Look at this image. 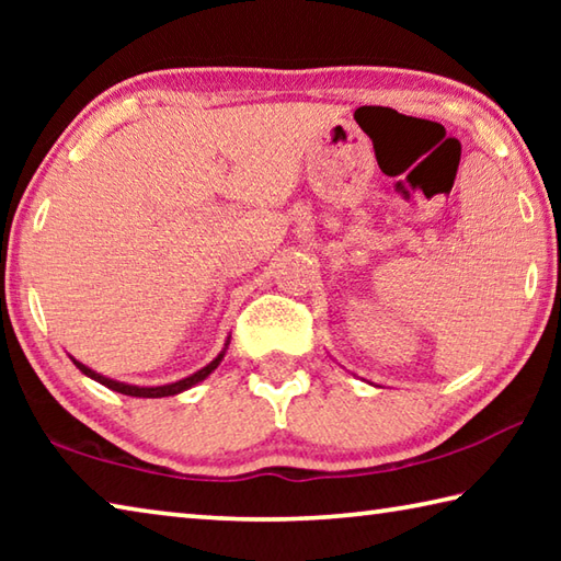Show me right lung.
Wrapping results in <instances>:
<instances>
[{"mask_svg": "<svg viewBox=\"0 0 561 561\" xmlns=\"http://www.w3.org/2000/svg\"><path fill=\"white\" fill-rule=\"evenodd\" d=\"M227 344H230V339H227ZM227 344H225V348L220 351V354H217V358H213L210 364H207L205 368H201V371H195L193 376L183 378V381L165 383V386H130V383H121V381H113V378H106V376H101V374H96V371H91V368H89V366H83L81 360H76V358H71V360H73L76 368H79L81 374H87L89 378H93V381H99L101 386L111 388V391L123 393V396H136V398H163V396H175V393H183V391H187V388H193L195 383L205 381V378L210 376L217 366H220V360L225 358Z\"/></svg>", "mask_w": 561, "mask_h": 561, "instance_id": "1", "label": "right lung"}]
</instances>
